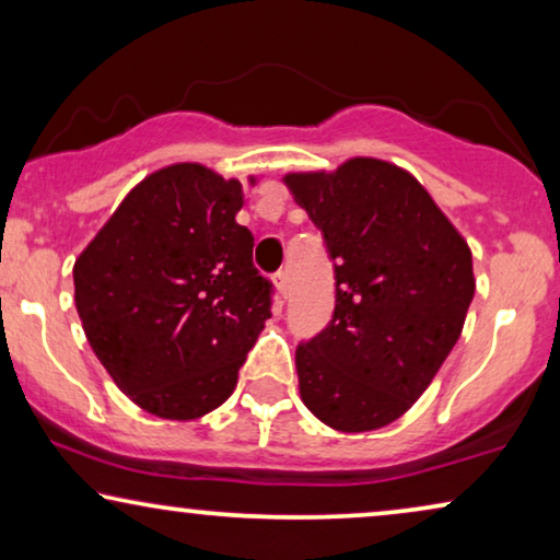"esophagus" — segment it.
Here are the masks:
<instances>
[{"label": "esophagus", "instance_id": "esophagus-1", "mask_svg": "<svg viewBox=\"0 0 560 560\" xmlns=\"http://www.w3.org/2000/svg\"><path fill=\"white\" fill-rule=\"evenodd\" d=\"M275 285H278V293H280L282 298L288 295V272H285V270L275 272Z\"/></svg>", "mask_w": 560, "mask_h": 560}]
</instances>
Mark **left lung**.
<instances>
[{"label": "left lung", "instance_id": "obj_1", "mask_svg": "<svg viewBox=\"0 0 560 560\" xmlns=\"http://www.w3.org/2000/svg\"><path fill=\"white\" fill-rule=\"evenodd\" d=\"M282 180L324 232L336 272L331 324L295 351L301 400L334 431H377L412 408L462 336L477 288L471 249L387 160Z\"/></svg>", "mask_w": 560, "mask_h": 560}]
</instances>
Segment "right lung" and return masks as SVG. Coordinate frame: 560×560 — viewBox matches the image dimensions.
Returning a JSON list of instances; mask_svg holds the SVG:
<instances>
[{
    "label": "right lung",
    "instance_id": "add662e5",
    "mask_svg": "<svg viewBox=\"0 0 560 560\" xmlns=\"http://www.w3.org/2000/svg\"><path fill=\"white\" fill-rule=\"evenodd\" d=\"M255 186V175L249 178ZM242 183L201 163L150 173L73 265L83 334L129 400L196 420L234 393L272 285L236 224Z\"/></svg>",
    "mask_w": 560,
    "mask_h": 560
}]
</instances>
